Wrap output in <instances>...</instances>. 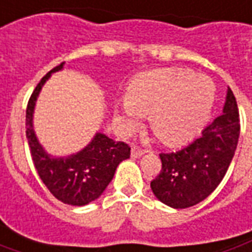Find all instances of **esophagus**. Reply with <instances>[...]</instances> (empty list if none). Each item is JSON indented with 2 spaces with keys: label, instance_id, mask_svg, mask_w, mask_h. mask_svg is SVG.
Masks as SVG:
<instances>
[{
  "label": "esophagus",
  "instance_id": "esophagus-1",
  "mask_svg": "<svg viewBox=\"0 0 252 252\" xmlns=\"http://www.w3.org/2000/svg\"><path fill=\"white\" fill-rule=\"evenodd\" d=\"M145 151L141 149V148H138V146H132V149H131V156L132 158H141Z\"/></svg>",
  "mask_w": 252,
  "mask_h": 252
}]
</instances>
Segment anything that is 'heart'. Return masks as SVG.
Instances as JSON below:
<instances>
[{"label": "heart", "mask_w": 252, "mask_h": 252, "mask_svg": "<svg viewBox=\"0 0 252 252\" xmlns=\"http://www.w3.org/2000/svg\"><path fill=\"white\" fill-rule=\"evenodd\" d=\"M213 100L215 85L204 75L183 68L153 69L131 83L117 121L132 131L138 126V117L148 116L153 134L167 146H178L202 131Z\"/></svg>", "instance_id": "obj_1"}]
</instances>
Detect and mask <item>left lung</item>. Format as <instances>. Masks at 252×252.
<instances>
[{
  "instance_id": "1",
  "label": "left lung",
  "mask_w": 252,
  "mask_h": 252,
  "mask_svg": "<svg viewBox=\"0 0 252 252\" xmlns=\"http://www.w3.org/2000/svg\"><path fill=\"white\" fill-rule=\"evenodd\" d=\"M240 135V114L227 89L223 114L215 118L194 142L176 152L160 153V173L151 188L163 204L184 209L204 201L220 184L234 156Z\"/></svg>"
}]
</instances>
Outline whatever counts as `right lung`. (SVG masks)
I'll use <instances>...</instances> for the list:
<instances>
[{
  "instance_id": "1",
  "label": "right lung",
  "mask_w": 252,
  "mask_h": 252,
  "mask_svg": "<svg viewBox=\"0 0 252 252\" xmlns=\"http://www.w3.org/2000/svg\"><path fill=\"white\" fill-rule=\"evenodd\" d=\"M63 65L64 63L44 75L32 93L26 107V138L32 160L48 191L64 204L83 206L103 194L118 164L129 158L131 148L128 143L116 142L104 134H96L83 151L68 158H51L44 152L33 131V109L41 86Z\"/></svg>"
}]
</instances>
